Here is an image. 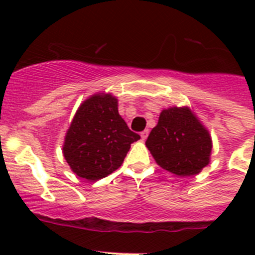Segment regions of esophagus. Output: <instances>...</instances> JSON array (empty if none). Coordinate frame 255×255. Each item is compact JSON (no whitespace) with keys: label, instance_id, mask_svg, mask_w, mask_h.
<instances>
[{"label":"esophagus","instance_id":"obj_1","mask_svg":"<svg viewBox=\"0 0 255 255\" xmlns=\"http://www.w3.org/2000/svg\"><path fill=\"white\" fill-rule=\"evenodd\" d=\"M148 135H149V129H144L143 132H140V137H142L143 140H145Z\"/></svg>","mask_w":255,"mask_h":255}]
</instances>
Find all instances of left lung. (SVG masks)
<instances>
[{"instance_id":"obj_1","label":"left lung","mask_w":255,"mask_h":255,"mask_svg":"<svg viewBox=\"0 0 255 255\" xmlns=\"http://www.w3.org/2000/svg\"><path fill=\"white\" fill-rule=\"evenodd\" d=\"M145 145L158 165L179 176L199 174L212 150L210 133L189 107L163 110Z\"/></svg>"}]
</instances>
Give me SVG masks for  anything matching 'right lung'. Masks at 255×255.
Listing matches in <instances>:
<instances>
[{
  "mask_svg": "<svg viewBox=\"0 0 255 255\" xmlns=\"http://www.w3.org/2000/svg\"><path fill=\"white\" fill-rule=\"evenodd\" d=\"M139 138L118 113L117 99L97 94L82 102L74 116L65 135L64 158L76 175L96 181L117 170L130 144Z\"/></svg>",
  "mask_w": 255,
  "mask_h": 255,
  "instance_id": "obj_1",
  "label": "right lung"
}]
</instances>
